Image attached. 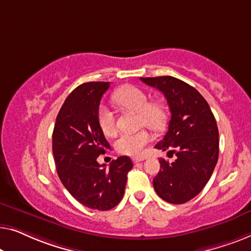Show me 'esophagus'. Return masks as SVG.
Segmentation results:
<instances>
[{"label":"esophagus","mask_w":251,"mask_h":251,"mask_svg":"<svg viewBox=\"0 0 251 251\" xmlns=\"http://www.w3.org/2000/svg\"><path fill=\"white\" fill-rule=\"evenodd\" d=\"M144 159H146V158H144V157H133L132 158L133 162H135V164H136V162H140V161H142Z\"/></svg>","instance_id":"esophagus-1"}]
</instances>
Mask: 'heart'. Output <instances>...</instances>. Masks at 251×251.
<instances>
[{"label":"heart","instance_id":"obj_1","mask_svg":"<svg viewBox=\"0 0 251 251\" xmlns=\"http://www.w3.org/2000/svg\"><path fill=\"white\" fill-rule=\"evenodd\" d=\"M148 94L140 87L125 85L119 87L112 94V101L119 107L130 109L139 112L140 125H146L151 129L160 130L164 128L167 119L165 105L159 101H150ZM98 123L104 135L115 134V116L107 105L101 104L98 109ZM151 135L147 129H140L134 133H123L115 142V148L119 153L127 156H137L143 148L150 142Z\"/></svg>","mask_w":251,"mask_h":251}]
</instances>
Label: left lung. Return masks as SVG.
Wrapping results in <instances>:
<instances>
[{
  "label": "left lung",
  "instance_id": "1",
  "mask_svg": "<svg viewBox=\"0 0 251 251\" xmlns=\"http://www.w3.org/2000/svg\"><path fill=\"white\" fill-rule=\"evenodd\" d=\"M141 80L164 93L171 110L168 130L157 149L175 153L173 162L161 159L153 188L169 203L188 202L199 195L217 164L220 140L209 104L195 87L172 76Z\"/></svg>",
  "mask_w": 251,
  "mask_h": 251
}]
</instances>
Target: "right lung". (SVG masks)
<instances>
[{"label": "right lung", "mask_w": 251, "mask_h": 251, "mask_svg": "<svg viewBox=\"0 0 251 251\" xmlns=\"http://www.w3.org/2000/svg\"><path fill=\"white\" fill-rule=\"evenodd\" d=\"M109 82H90L76 87L55 119L52 151L62 184L75 199L91 209L109 210L124 196L133 162L127 156L110 167L97 158L110 149L98 123V109Z\"/></svg>", "instance_id": "right-lung-1"}]
</instances>
